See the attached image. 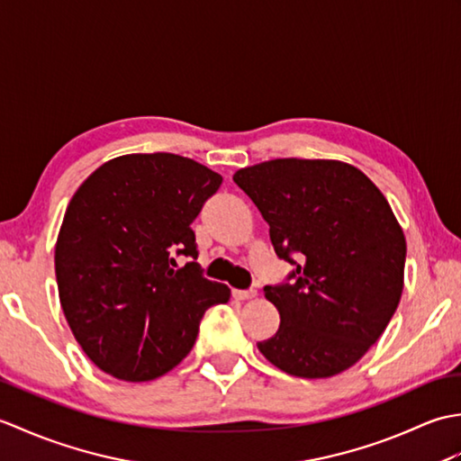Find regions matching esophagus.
I'll list each match as a JSON object with an SVG mask.
<instances>
[{"mask_svg":"<svg viewBox=\"0 0 461 461\" xmlns=\"http://www.w3.org/2000/svg\"><path fill=\"white\" fill-rule=\"evenodd\" d=\"M258 295L256 289H233V297L238 301H249Z\"/></svg>","mask_w":461,"mask_h":461,"instance_id":"34e87169","label":"esophagus"}]
</instances>
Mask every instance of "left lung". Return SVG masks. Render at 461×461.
I'll return each instance as SVG.
<instances>
[{
  "label": "left lung",
  "mask_w": 461,
  "mask_h": 461,
  "mask_svg": "<svg viewBox=\"0 0 461 461\" xmlns=\"http://www.w3.org/2000/svg\"><path fill=\"white\" fill-rule=\"evenodd\" d=\"M233 182L269 223L277 256L295 266L291 283L263 289L281 325L258 342L261 355L301 378L357 365L404 289L406 238L384 195L339 160H267L238 170Z\"/></svg>",
  "instance_id": "left-lung-1"
}]
</instances>
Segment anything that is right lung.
<instances>
[{
	"mask_svg": "<svg viewBox=\"0 0 461 461\" xmlns=\"http://www.w3.org/2000/svg\"><path fill=\"white\" fill-rule=\"evenodd\" d=\"M221 176L170 152L99 166L67 205L55 243L65 319L85 355L119 380H154L188 357L203 312L228 303L202 277L190 223Z\"/></svg>",
	"mask_w": 461,
	"mask_h": 461,
	"instance_id": "obj_1",
	"label": "right lung"
}]
</instances>
